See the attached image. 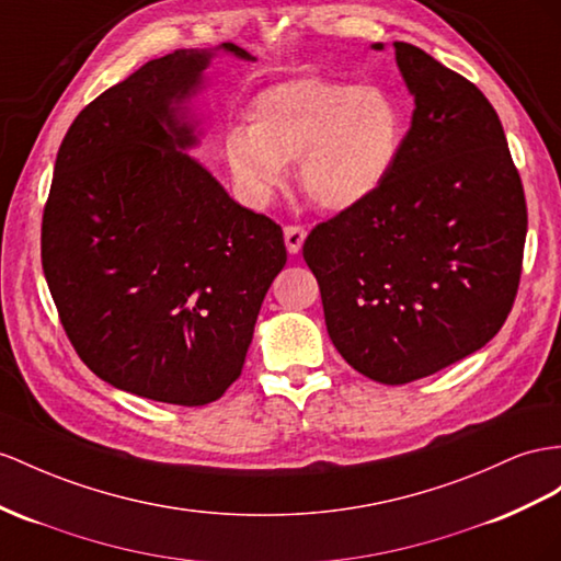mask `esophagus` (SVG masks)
Segmentation results:
<instances>
[{
	"mask_svg": "<svg viewBox=\"0 0 561 561\" xmlns=\"http://www.w3.org/2000/svg\"><path fill=\"white\" fill-rule=\"evenodd\" d=\"M284 241H286V249H289V253H298L300 247H304L306 241V229L300 225H286L284 227Z\"/></svg>",
	"mask_w": 561,
	"mask_h": 561,
	"instance_id": "34e87169",
	"label": "esophagus"
}]
</instances>
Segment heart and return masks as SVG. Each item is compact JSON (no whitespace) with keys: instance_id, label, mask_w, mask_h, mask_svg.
Returning a JSON list of instances; mask_svg holds the SVG:
<instances>
[{"instance_id":"obj_1","label":"heart","mask_w":561,"mask_h":561,"mask_svg":"<svg viewBox=\"0 0 561 561\" xmlns=\"http://www.w3.org/2000/svg\"><path fill=\"white\" fill-rule=\"evenodd\" d=\"M403 137V111L383 88L296 78L255 94L249 130L227 133L225 158L253 201H265L284 165L298 161V184L312 204L348 210L389 180Z\"/></svg>"}]
</instances>
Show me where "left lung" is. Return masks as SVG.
I'll use <instances>...</instances> for the list:
<instances>
[{"mask_svg": "<svg viewBox=\"0 0 561 561\" xmlns=\"http://www.w3.org/2000/svg\"><path fill=\"white\" fill-rule=\"evenodd\" d=\"M393 49L414 96L398 163L375 196L314 225L304 243L329 339L389 386L436 375L500 332L528 225L491 102L420 47Z\"/></svg>", "mask_w": 561, "mask_h": 561, "instance_id": "8db88e82", "label": "left lung"}]
</instances>
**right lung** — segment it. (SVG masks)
<instances>
[{
    "label": "right lung",
    "instance_id": "1",
    "mask_svg": "<svg viewBox=\"0 0 561 561\" xmlns=\"http://www.w3.org/2000/svg\"><path fill=\"white\" fill-rule=\"evenodd\" d=\"M237 59L249 51L222 42ZM213 51L144 64L84 106L56 153L42 270L80 360L121 391L198 408L239 375L282 227L239 206L184 149V102Z\"/></svg>",
    "mask_w": 561,
    "mask_h": 561
}]
</instances>
